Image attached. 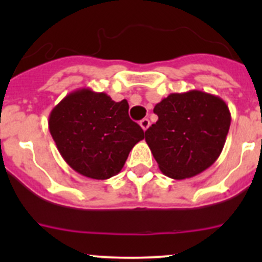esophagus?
<instances>
[{"instance_id":"1","label":"esophagus","mask_w":262,"mask_h":262,"mask_svg":"<svg viewBox=\"0 0 262 262\" xmlns=\"http://www.w3.org/2000/svg\"><path fill=\"white\" fill-rule=\"evenodd\" d=\"M139 125L142 126V129H143V130H147V129L149 128L150 123H149V120H148L147 118H144V119H142L141 121H139Z\"/></svg>"}]
</instances>
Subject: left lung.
<instances>
[{
	"instance_id": "obj_1",
	"label": "left lung",
	"mask_w": 262,
	"mask_h": 262,
	"mask_svg": "<svg viewBox=\"0 0 262 262\" xmlns=\"http://www.w3.org/2000/svg\"><path fill=\"white\" fill-rule=\"evenodd\" d=\"M153 113L158 120L146 130V142L166 176L184 180L215 162L231 125L221 97L199 90L170 94Z\"/></svg>"
}]
</instances>
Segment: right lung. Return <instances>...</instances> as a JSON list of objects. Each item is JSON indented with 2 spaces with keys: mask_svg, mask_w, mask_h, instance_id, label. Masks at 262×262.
Here are the masks:
<instances>
[{
  "mask_svg": "<svg viewBox=\"0 0 262 262\" xmlns=\"http://www.w3.org/2000/svg\"><path fill=\"white\" fill-rule=\"evenodd\" d=\"M126 100L80 89L50 112L49 132L63 160L76 172L106 180L119 173L144 132L128 114Z\"/></svg>",
  "mask_w": 262,
  "mask_h": 262,
  "instance_id": "add662e5",
  "label": "right lung"
}]
</instances>
